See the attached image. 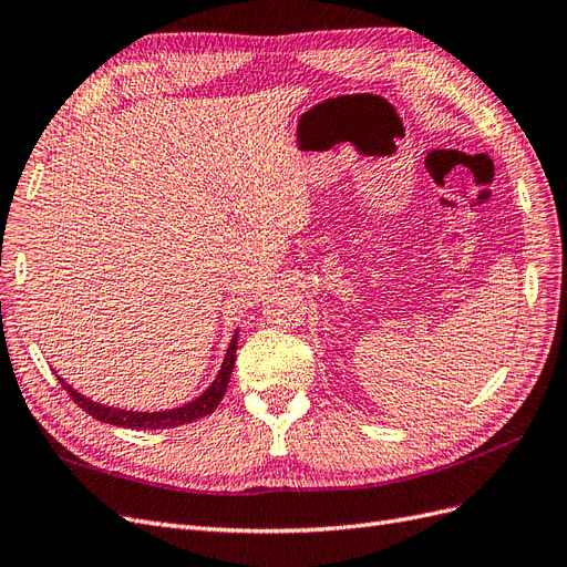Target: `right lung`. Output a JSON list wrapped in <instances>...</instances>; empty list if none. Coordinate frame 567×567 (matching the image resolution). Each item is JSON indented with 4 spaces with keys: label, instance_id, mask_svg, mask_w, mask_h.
<instances>
[{
    "label": "right lung",
    "instance_id": "right-lung-1",
    "mask_svg": "<svg viewBox=\"0 0 567 567\" xmlns=\"http://www.w3.org/2000/svg\"><path fill=\"white\" fill-rule=\"evenodd\" d=\"M236 346H238V331L231 336V342H229L227 354H225V362H221L219 373L215 375V381L208 388H205L196 400L186 402L182 406H175V409H165V411H132V409L99 404V402H92L90 398H84V394H80L78 390H73L61 379V375H56V379L63 385V390H68V394H71V398L75 400V404L87 411L92 419H96L101 423L132 427V431H165V427H177V425H184V423H194L203 416L213 414V411L219 406L221 398H225V392H227L231 371H234Z\"/></svg>",
    "mask_w": 567,
    "mask_h": 567
}]
</instances>
